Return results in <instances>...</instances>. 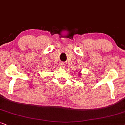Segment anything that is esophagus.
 <instances>
[{
	"label": "esophagus",
	"mask_w": 125,
	"mask_h": 125,
	"mask_svg": "<svg viewBox=\"0 0 125 125\" xmlns=\"http://www.w3.org/2000/svg\"><path fill=\"white\" fill-rule=\"evenodd\" d=\"M60 67H61L62 68H64V63H61V64H60Z\"/></svg>",
	"instance_id": "obj_1"
}]
</instances>
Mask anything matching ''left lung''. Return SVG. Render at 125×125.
I'll return each instance as SVG.
<instances>
[{"instance_id": "8db88e82", "label": "left lung", "mask_w": 125, "mask_h": 125, "mask_svg": "<svg viewBox=\"0 0 125 125\" xmlns=\"http://www.w3.org/2000/svg\"><path fill=\"white\" fill-rule=\"evenodd\" d=\"M78 75H79V76H81V73H78Z\"/></svg>"}]
</instances>
